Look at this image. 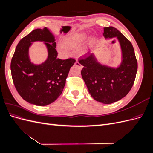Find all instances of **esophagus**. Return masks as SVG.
<instances>
[{
    "instance_id": "34e87169",
    "label": "esophagus",
    "mask_w": 153,
    "mask_h": 153,
    "mask_svg": "<svg viewBox=\"0 0 153 153\" xmlns=\"http://www.w3.org/2000/svg\"><path fill=\"white\" fill-rule=\"evenodd\" d=\"M75 65L78 66V67H80V68H82V66L81 65V64H80L79 62H78V61H77V60H76V61H75Z\"/></svg>"
}]
</instances>
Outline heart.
<instances>
[{
    "label": "heart",
    "mask_w": 153,
    "mask_h": 153,
    "mask_svg": "<svg viewBox=\"0 0 153 153\" xmlns=\"http://www.w3.org/2000/svg\"><path fill=\"white\" fill-rule=\"evenodd\" d=\"M86 39V36L82 34H77L68 36L64 38L62 41L64 47L69 49L75 50L80 48Z\"/></svg>",
    "instance_id": "obj_1"
}]
</instances>
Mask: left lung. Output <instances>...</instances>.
Here are the masks:
<instances>
[{"label":"left lung","instance_id":"left-lung-1","mask_svg":"<svg viewBox=\"0 0 153 153\" xmlns=\"http://www.w3.org/2000/svg\"><path fill=\"white\" fill-rule=\"evenodd\" d=\"M105 39L116 38L121 46L122 61L117 68L101 64L95 55L79 60L84 68L81 75L89 92L96 101L110 104L126 96L134 84L137 71V61L133 45L126 37L113 27H105Z\"/></svg>","mask_w":153,"mask_h":153}]
</instances>
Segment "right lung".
I'll list each match as a JSON object with an SVG mask.
<instances>
[{
    "label": "right lung",
    "mask_w": 153,
    "mask_h": 153,
    "mask_svg": "<svg viewBox=\"0 0 153 153\" xmlns=\"http://www.w3.org/2000/svg\"><path fill=\"white\" fill-rule=\"evenodd\" d=\"M44 41L48 50V58L42 64L31 62L28 49L34 41ZM55 37L50 30L37 29L23 38L17 45L11 62L14 85L22 98L38 106L53 103L61 94L66 79L75 60L57 58Z\"/></svg>",
    "instance_id": "1"
}]
</instances>
